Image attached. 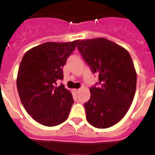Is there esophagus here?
<instances>
[{
	"mask_svg": "<svg viewBox=\"0 0 155 155\" xmlns=\"http://www.w3.org/2000/svg\"><path fill=\"white\" fill-rule=\"evenodd\" d=\"M74 91H75V92H76V93H79V92L80 91V88H79V89H74Z\"/></svg>",
	"mask_w": 155,
	"mask_h": 155,
	"instance_id": "esophagus-1",
	"label": "esophagus"
}]
</instances>
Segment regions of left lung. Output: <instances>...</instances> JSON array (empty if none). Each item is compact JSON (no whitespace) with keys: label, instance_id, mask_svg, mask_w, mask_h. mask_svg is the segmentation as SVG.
I'll list each match as a JSON object with an SVG mask.
<instances>
[{"label":"left lung","instance_id":"left-lung-1","mask_svg":"<svg viewBox=\"0 0 155 155\" xmlns=\"http://www.w3.org/2000/svg\"><path fill=\"white\" fill-rule=\"evenodd\" d=\"M85 62L99 76V87L90 88L91 97L84 104L89 124L110 127L121 121L134 101L137 72L129 52L103 37L78 43Z\"/></svg>","mask_w":155,"mask_h":155}]
</instances>
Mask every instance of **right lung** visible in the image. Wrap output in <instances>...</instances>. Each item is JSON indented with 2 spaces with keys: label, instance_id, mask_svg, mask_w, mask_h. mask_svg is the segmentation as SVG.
Instances as JSON below:
<instances>
[{
  "label": "right lung",
  "instance_id": "1",
  "mask_svg": "<svg viewBox=\"0 0 155 155\" xmlns=\"http://www.w3.org/2000/svg\"><path fill=\"white\" fill-rule=\"evenodd\" d=\"M79 40L46 42L26 51L18 68L16 86L23 107L37 122L58 125L67 120L73 104L70 91L57 81Z\"/></svg>",
  "mask_w": 155,
  "mask_h": 155
}]
</instances>
